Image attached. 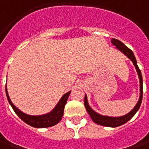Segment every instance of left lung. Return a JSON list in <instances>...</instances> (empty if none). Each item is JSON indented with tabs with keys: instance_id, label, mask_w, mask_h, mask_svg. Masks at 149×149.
I'll list each match as a JSON object with an SVG mask.
<instances>
[{
	"instance_id": "8db88e82",
	"label": "left lung",
	"mask_w": 149,
	"mask_h": 149,
	"mask_svg": "<svg viewBox=\"0 0 149 149\" xmlns=\"http://www.w3.org/2000/svg\"><path fill=\"white\" fill-rule=\"evenodd\" d=\"M111 43L113 44V46L115 47L116 49H118L119 52H121L128 59L132 60V62L134 66L136 68L137 74H138V77H139V80H140V97H139V100H138V102H137V103L135 106V107L129 113L126 114L125 115L119 116V117H112V116L102 115V114H98L95 111H93L92 108L90 107V106H89V102H88V98H87V95L86 94L85 95L84 104H85V109H86V111L88 112V114H89V116L91 117L92 120L95 123L102 126H105V127H116L123 125V124L126 123L127 121H129L136 114L138 110L140 109V105H141V102H142V97H143V78H142L141 72H140L138 65H137L136 59V57H135L134 53L132 52V51L131 49H129L127 47H126V45H124V43H123L121 41H119L118 39L112 38L111 39Z\"/></svg>"
}]
</instances>
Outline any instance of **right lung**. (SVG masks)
I'll use <instances>...</instances> for the list:
<instances>
[{"mask_svg": "<svg viewBox=\"0 0 149 149\" xmlns=\"http://www.w3.org/2000/svg\"><path fill=\"white\" fill-rule=\"evenodd\" d=\"M6 93L7 99L9 101V103L12 107L14 112L17 114V116L22 121H24L26 123H27L28 125L31 126L33 127L44 128V127H49L55 126L61 120V118L63 117V114H64V107L66 105L67 100L70 95L71 91L64 93V95L61 97V98L58 102V103L56 105V107H54L50 112L44 114H40V115H31V114H26V113L20 111L17 107L13 105V103L9 98V93L7 91V86H6Z\"/></svg>", "mask_w": 149, "mask_h": 149, "instance_id": "add662e5", "label": "right lung"}]
</instances>
